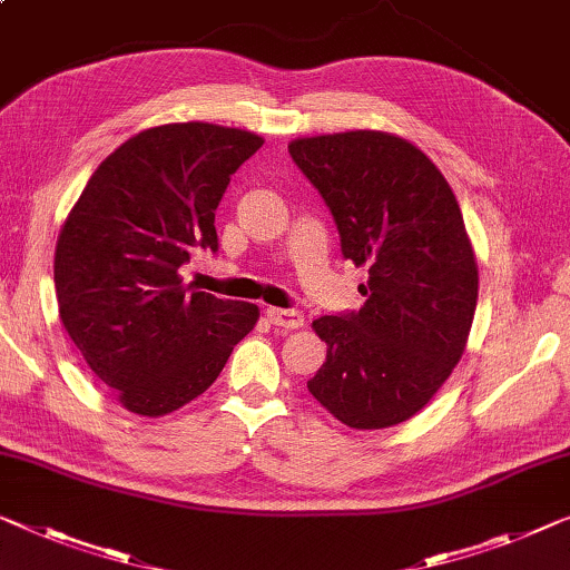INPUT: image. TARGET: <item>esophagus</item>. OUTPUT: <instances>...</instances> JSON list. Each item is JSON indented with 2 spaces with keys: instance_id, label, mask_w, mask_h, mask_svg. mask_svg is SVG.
I'll return each mask as SVG.
<instances>
[{
  "instance_id": "esophagus-1",
  "label": "esophagus",
  "mask_w": 570,
  "mask_h": 570,
  "mask_svg": "<svg viewBox=\"0 0 570 570\" xmlns=\"http://www.w3.org/2000/svg\"><path fill=\"white\" fill-rule=\"evenodd\" d=\"M266 317L271 325L284 327V330H296L304 325V314L299 309H278V307H268Z\"/></svg>"
}]
</instances>
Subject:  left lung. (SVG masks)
Segmentation results:
<instances>
[{
  "instance_id": "obj_1",
  "label": "left lung",
  "mask_w": 570,
  "mask_h": 570,
  "mask_svg": "<svg viewBox=\"0 0 570 570\" xmlns=\"http://www.w3.org/2000/svg\"><path fill=\"white\" fill-rule=\"evenodd\" d=\"M288 156L325 199L343 258L368 271L363 307L312 327L327 361L309 394L355 430L417 414L461 361L479 268L443 174L396 135L353 130L302 138Z\"/></svg>"
}]
</instances>
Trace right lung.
I'll return each mask as SVG.
<instances>
[{
    "label": "right lung",
    "mask_w": 570,
    "mask_h": 570,
    "mask_svg": "<svg viewBox=\"0 0 570 570\" xmlns=\"http://www.w3.org/2000/svg\"><path fill=\"white\" fill-rule=\"evenodd\" d=\"M258 135L160 125L122 142L83 186L56 245L66 333L122 406L160 417L215 384L258 307L194 292L191 253H217L215 212Z\"/></svg>",
    "instance_id": "1"
}]
</instances>
